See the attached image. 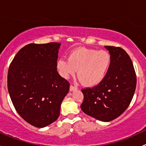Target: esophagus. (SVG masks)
<instances>
[{
	"label": "esophagus",
	"mask_w": 146,
	"mask_h": 146,
	"mask_svg": "<svg viewBox=\"0 0 146 146\" xmlns=\"http://www.w3.org/2000/svg\"><path fill=\"white\" fill-rule=\"evenodd\" d=\"M78 88L76 86H74V85H71L70 86V91H73V90H77Z\"/></svg>",
	"instance_id": "34e87169"
}]
</instances>
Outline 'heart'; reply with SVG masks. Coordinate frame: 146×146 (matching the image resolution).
<instances>
[{"instance_id":"b5f03b06","label":"heart","mask_w":146,"mask_h":146,"mask_svg":"<svg viewBox=\"0 0 146 146\" xmlns=\"http://www.w3.org/2000/svg\"><path fill=\"white\" fill-rule=\"evenodd\" d=\"M111 63L112 58L109 51L78 48L69 53L68 58L58 59L56 68L66 79L75 75L78 70V77L82 85L93 87L105 78Z\"/></svg>"}]
</instances>
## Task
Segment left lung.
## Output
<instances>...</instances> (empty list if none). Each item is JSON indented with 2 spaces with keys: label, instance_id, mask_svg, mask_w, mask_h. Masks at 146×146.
<instances>
[{
  "label": "left lung",
  "instance_id": "1",
  "mask_svg": "<svg viewBox=\"0 0 146 146\" xmlns=\"http://www.w3.org/2000/svg\"><path fill=\"white\" fill-rule=\"evenodd\" d=\"M112 63L105 78L92 88L82 89L80 107L85 114L102 121L119 117L130 104L136 87V75L131 59L122 48L105 46Z\"/></svg>",
  "mask_w": 146,
  "mask_h": 146
}]
</instances>
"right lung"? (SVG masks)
<instances>
[{
	"label": "right lung",
	"mask_w": 146,
	"mask_h": 146,
	"mask_svg": "<svg viewBox=\"0 0 146 146\" xmlns=\"http://www.w3.org/2000/svg\"><path fill=\"white\" fill-rule=\"evenodd\" d=\"M61 44H29L10 63L8 89L15 109L25 121L37 128L58 118L70 83L57 72Z\"/></svg>",
	"instance_id": "add662e5"
}]
</instances>
